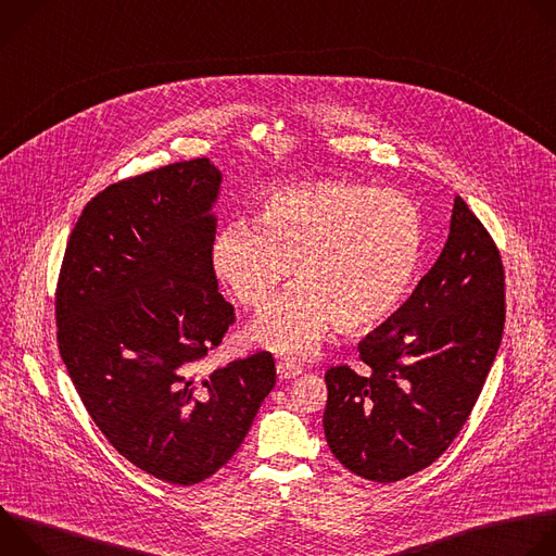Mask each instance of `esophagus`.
Segmentation results:
<instances>
[{
    "label": "esophagus",
    "mask_w": 556,
    "mask_h": 556,
    "mask_svg": "<svg viewBox=\"0 0 556 556\" xmlns=\"http://www.w3.org/2000/svg\"><path fill=\"white\" fill-rule=\"evenodd\" d=\"M303 369L290 361H279L277 363V378L279 380H290V378H296Z\"/></svg>",
    "instance_id": "34e87169"
}]
</instances>
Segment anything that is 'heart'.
Instances as JSON below:
<instances>
[{
	"instance_id": "1",
	"label": "heart",
	"mask_w": 556,
	"mask_h": 556,
	"mask_svg": "<svg viewBox=\"0 0 556 556\" xmlns=\"http://www.w3.org/2000/svg\"><path fill=\"white\" fill-rule=\"evenodd\" d=\"M425 242L418 202L399 189L326 180L266 195L249 222L213 240L217 279L247 307L262 309L290 275L299 279L251 328L279 356L307 358L339 321L374 328L414 286Z\"/></svg>"
}]
</instances>
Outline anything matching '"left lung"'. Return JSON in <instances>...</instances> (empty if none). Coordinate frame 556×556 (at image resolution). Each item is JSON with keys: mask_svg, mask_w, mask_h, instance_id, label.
Instances as JSON below:
<instances>
[{"mask_svg": "<svg viewBox=\"0 0 556 556\" xmlns=\"http://www.w3.org/2000/svg\"><path fill=\"white\" fill-rule=\"evenodd\" d=\"M504 319L502 257L455 198L440 257L407 303L361 341V371L326 374L324 429L334 457L380 484L435 462L478 401Z\"/></svg>", "mask_w": 556, "mask_h": 556, "instance_id": "8db88e82", "label": "left lung"}]
</instances>
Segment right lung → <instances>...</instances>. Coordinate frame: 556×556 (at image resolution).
<instances>
[{"label":"right lung","mask_w":556,"mask_h":556,"mask_svg":"<svg viewBox=\"0 0 556 556\" xmlns=\"http://www.w3.org/2000/svg\"><path fill=\"white\" fill-rule=\"evenodd\" d=\"M222 182L198 157L108 187L78 217L56 286L59 352L88 414L174 486L219 470L275 387L268 352L195 376L232 324L211 264Z\"/></svg>","instance_id":"1"}]
</instances>
